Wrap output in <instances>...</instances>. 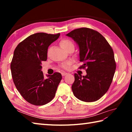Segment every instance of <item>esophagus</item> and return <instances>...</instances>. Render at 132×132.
Returning a JSON list of instances; mask_svg holds the SVG:
<instances>
[{"instance_id":"34e87169","label":"esophagus","mask_w":132,"mask_h":132,"mask_svg":"<svg viewBox=\"0 0 132 132\" xmlns=\"http://www.w3.org/2000/svg\"><path fill=\"white\" fill-rule=\"evenodd\" d=\"M68 74V72H62V73H61L62 75V76H63V77L65 76V75H66Z\"/></svg>"}]
</instances>
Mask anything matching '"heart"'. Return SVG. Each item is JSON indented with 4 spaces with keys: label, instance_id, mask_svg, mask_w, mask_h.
<instances>
[{
    "label": "heart",
    "instance_id": "obj_1",
    "mask_svg": "<svg viewBox=\"0 0 132 132\" xmlns=\"http://www.w3.org/2000/svg\"><path fill=\"white\" fill-rule=\"evenodd\" d=\"M60 45L64 50H66L70 46H74V44L72 43V42L71 40H69V39H63V40L61 41ZM71 64V62H66V63H64L63 64H62V67L65 69H68L70 68Z\"/></svg>",
    "mask_w": 132,
    "mask_h": 132
}]
</instances>
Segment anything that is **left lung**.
Instances as JSON below:
<instances>
[{
    "mask_svg": "<svg viewBox=\"0 0 132 132\" xmlns=\"http://www.w3.org/2000/svg\"><path fill=\"white\" fill-rule=\"evenodd\" d=\"M79 46V69H86L87 75L75 73L71 88L74 96L83 102H92L104 95L112 82L116 64L113 49L108 41L96 30L80 28L66 35Z\"/></svg>",
    "mask_w": 132,
    "mask_h": 132,
    "instance_id": "8db88e82",
    "label": "left lung"
}]
</instances>
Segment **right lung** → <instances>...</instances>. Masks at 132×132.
Returning <instances> with one entry per match:
<instances>
[{
    "instance_id": "add662e5",
    "label": "right lung",
    "mask_w": 132,
    "mask_h": 132,
    "mask_svg": "<svg viewBox=\"0 0 132 132\" xmlns=\"http://www.w3.org/2000/svg\"><path fill=\"white\" fill-rule=\"evenodd\" d=\"M60 36V33H35L20 43L14 51L11 63L13 83L24 99L33 105L49 103L62 79L60 72L45 78L41 71V62L47 60L48 47Z\"/></svg>"
}]
</instances>
